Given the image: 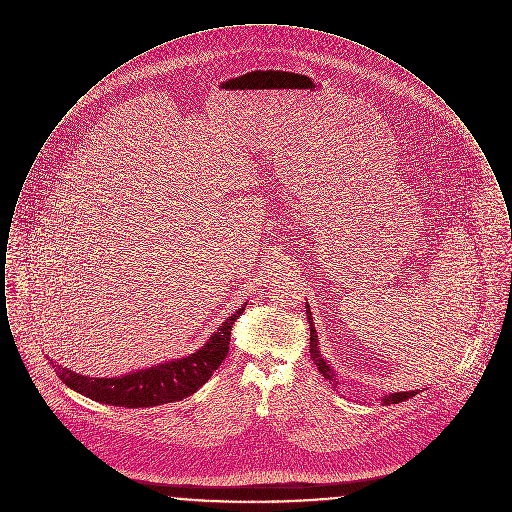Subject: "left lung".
Listing matches in <instances>:
<instances>
[{
  "instance_id": "8db88e82",
  "label": "left lung",
  "mask_w": 512,
  "mask_h": 512,
  "mask_svg": "<svg viewBox=\"0 0 512 512\" xmlns=\"http://www.w3.org/2000/svg\"><path fill=\"white\" fill-rule=\"evenodd\" d=\"M307 320H309V326H311V357H313V361L317 363L320 374H322L324 378H328L330 382H334V372L330 370V366L326 365V363L320 359V355H318L317 330H315V326H313V317H311V309H309V305H307ZM414 393H416V391H401V393H391V395H386V397H384V403H386V405L401 403V401H405V399H411Z\"/></svg>"
}]
</instances>
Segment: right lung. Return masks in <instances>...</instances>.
<instances>
[{
	"label": "right lung",
	"instance_id": "add662e5",
	"mask_svg": "<svg viewBox=\"0 0 512 512\" xmlns=\"http://www.w3.org/2000/svg\"><path fill=\"white\" fill-rule=\"evenodd\" d=\"M244 309L242 307L236 311V315L226 318V322L211 336V340L190 357L126 374L121 378H90L59 365L57 374L71 390L107 405L138 409L180 401L199 390L224 361L230 347L232 324L238 315L244 313Z\"/></svg>",
	"mask_w": 512,
	"mask_h": 512
}]
</instances>
